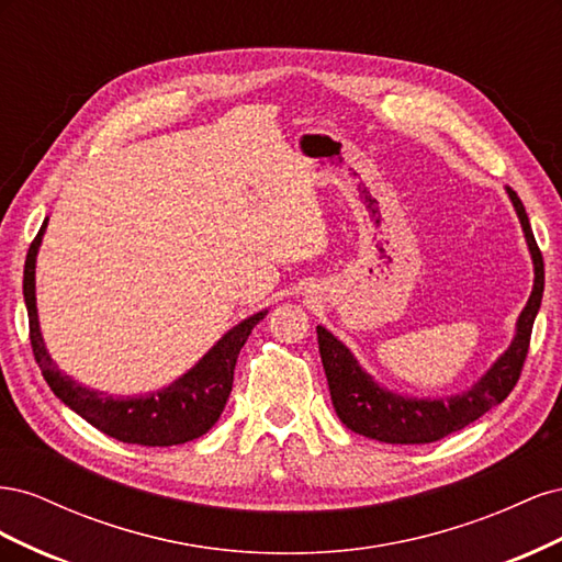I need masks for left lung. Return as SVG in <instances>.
Masks as SVG:
<instances>
[{
  "instance_id": "left-lung-1",
  "label": "left lung",
  "mask_w": 562,
  "mask_h": 562,
  "mask_svg": "<svg viewBox=\"0 0 562 562\" xmlns=\"http://www.w3.org/2000/svg\"><path fill=\"white\" fill-rule=\"evenodd\" d=\"M506 194L514 203L535 265L532 293L516 321V335L512 345L487 368L485 375L462 391V394H452L446 398H415L394 394V391L378 384L370 372H366L361 363L356 361V356L347 349V345L339 342L328 328L316 326L318 351L328 378L333 407L347 429L391 446L434 443V440L464 429L467 424L483 417L512 394V389L520 378L535 318L541 307L543 260L522 201L512 187H506Z\"/></svg>"
}]
</instances>
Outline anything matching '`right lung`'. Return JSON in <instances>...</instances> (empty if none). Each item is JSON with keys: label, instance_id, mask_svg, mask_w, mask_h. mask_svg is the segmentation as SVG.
Instances as JSON below:
<instances>
[{"label": "right lung", "instance_id": "right-lung-1", "mask_svg": "<svg viewBox=\"0 0 562 562\" xmlns=\"http://www.w3.org/2000/svg\"><path fill=\"white\" fill-rule=\"evenodd\" d=\"M46 225L48 217L27 250L23 297L30 318L32 351H35V359L50 391L70 411L87 419L91 427L122 440V443L166 448L187 443V440L206 434L225 411L234 382L236 359H239V351L246 345L250 330L267 316V310L236 323L201 356L199 363L159 391H151L145 396H112L105 391L89 389L87 384L65 375L50 359L42 337L35 295V267Z\"/></svg>", "mask_w": 562, "mask_h": 562}]
</instances>
